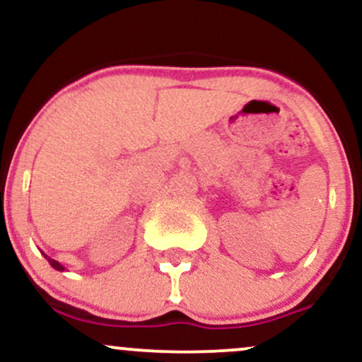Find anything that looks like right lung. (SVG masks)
I'll return each instance as SVG.
<instances>
[{
  "instance_id": "right-lung-1",
  "label": "right lung",
  "mask_w": 362,
  "mask_h": 362,
  "mask_svg": "<svg viewBox=\"0 0 362 362\" xmlns=\"http://www.w3.org/2000/svg\"><path fill=\"white\" fill-rule=\"evenodd\" d=\"M42 255L45 257V259H47L49 260V264H51L52 265V267L54 269H56V271H59V272H62V271H66V267H64V265H62V264H59V262H57V260H54V259H51V257H47V255H45V253L42 252Z\"/></svg>"
}]
</instances>
